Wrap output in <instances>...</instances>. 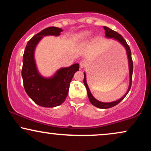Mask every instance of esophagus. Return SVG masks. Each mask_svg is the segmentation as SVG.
<instances>
[{"instance_id":"1","label":"esophagus","mask_w":151,"mask_h":151,"mask_svg":"<svg viewBox=\"0 0 151 151\" xmlns=\"http://www.w3.org/2000/svg\"><path fill=\"white\" fill-rule=\"evenodd\" d=\"M87 65V62L86 60H81L80 62V67L81 68H84L85 66Z\"/></svg>"}]
</instances>
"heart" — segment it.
<instances>
[{"label":"heart","mask_w":151,"mask_h":151,"mask_svg":"<svg viewBox=\"0 0 151 151\" xmlns=\"http://www.w3.org/2000/svg\"><path fill=\"white\" fill-rule=\"evenodd\" d=\"M89 32H81V33L79 35V37L81 39H85V38H87L89 37Z\"/></svg>","instance_id":"b5f03b06"}]
</instances>
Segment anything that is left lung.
Instances as JSON below:
<instances>
[{
    "label": "left lung",
    "mask_w": 151,
    "mask_h": 151,
    "mask_svg": "<svg viewBox=\"0 0 151 151\" xmlns=\"http://www.w3.org/2000/svg\"><path fill=\"white\" fill-rule=\"evenodd\" d=\"M104 28L105 30V34H106V37L107 38H113L114 40H117L118 42H119L123 46L125 47V49L126 50V54H127L128 56V60H129V77H130V83H129V89H128L127 92L125 93L123 97H121L120 99L116 100L115 101H112V102H109V103H104V102H101L98 100H96V99L93 96V95L91 94V91L89 89V86L87 85V83H86V73L84 72V84L85 85L86 88V91H87V94H88V97H89V101L91 102V104H93V106H95L96 107H98V108L100 109H109V108H111V107L117 105L118 104L120 103V102L124 99V97L126 96L128 93H129L130 89H131V82H132V74H133V61H132V58H131V49H130L129 46L128 45L127 42L124 39V37L121 35L120 34H119L118 32H115L111 29H110L108 27H106V26H104Z\"/></svg>",
    "instance_id": "8db88e82"
}]
</instances>
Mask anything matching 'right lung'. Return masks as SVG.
Returning <instances> with one entry per match:
<instances>
[{
    "label": "right lung",
    "instance_id": "right-lung-1",
    "mask_svg": "<svg viewBox=\"0 0 151 151\" xmlns=\"http://www.w3.org/2000/svg\"><path fill=\"white\" fill-rule=\"evenodd\" d=\"M61 28L49 27L34 35L27 42L22 58V77L26 93L37 105L43 107H55L65 101L69 92L70 81L79 70V64L63 67L52 77H44L38 72L35 60V50L44 36H59Z\"/></svg>",
    "mask_w": 151,
    "mask_h": 151
}]
</instances>
